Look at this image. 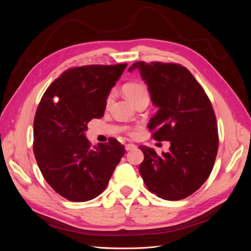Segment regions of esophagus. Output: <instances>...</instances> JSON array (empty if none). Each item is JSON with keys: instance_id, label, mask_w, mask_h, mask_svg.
Wrapping results in <instances>:
<instances>
[{"instance_id": "34e87169", "label": "esophagus", "mask_w": 251, "mask_h": 251, "mask_svg": "<svg viewBox=\"0 0 251 251\" xmlns=\"http://www.w3.org/2000/svg\"><path fill=\"white\" fill-rule=\"evenodd\" d=\"M135 148H136V146H135V144H133V143L126 144V151H131V150H133Z\"/></svg>"}]
</instances>
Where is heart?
Here are the masks:
<instances>
[{
  "mask_svg": "<svg viewBox=\"0 0 251 251\" xmlns=\"http://www.w3.org/2000/svg\"><path fill=\"white\" fill-rule=\"evenodd\" d=\"M124 93L133 103H136L142 98H149L150 93L148 87L140 81H131L124 86ZM114 93L110 92L107 97V102L110 103L113 100Z\"/></svg>",
  "mask_w": 251,
  "mask_h": 251,
  "instance_id": "heart-1",
  "label": "heart"
}]
</instances>
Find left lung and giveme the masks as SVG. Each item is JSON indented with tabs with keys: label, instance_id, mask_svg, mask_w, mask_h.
<instances>
[{
	"label": "left lung",
	"instance_id": "obj_1",
	"mask_svg": "<svg viewBox=\"0 0 251 251\" xmlns=\"http://www.w3.org/2000/svg\"><path fill=\"white\" fill-rule=\"evenodd\" d=\"M151 101L158 108L148 125L157 141H170V151L158 156L140 146L144 159L139 172L149 191L177 201L191 196L207 180L218 153L214 109L200 83L185 67L173 63L137 62Z\"/></svg>",
	"mask_w": 251,
	"mask_h": 251
}]
</instances>
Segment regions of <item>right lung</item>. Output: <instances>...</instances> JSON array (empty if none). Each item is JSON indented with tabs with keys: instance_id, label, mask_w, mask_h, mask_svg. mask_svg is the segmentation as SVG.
I'll list each match as a JSON object with an SVG mask.
<instances>
[{
	"instance_id": "add662e5",
	"label": "right lung",
	"mask_w": 251,
	"mask_h": 251,
	"mask_svg": "<svg viewBox=\"0 0 251 251\" xmlns=\"http://www.w3.org/2000/svg\"><path fill=\"white\" fill-rule=\"evenodd\" d=\"M126 64L66 70L44 93L33 121V151L47 183L64 198L85 202L100 196L126 153L115 138L92 144L88 123L101 118L111 89Z\"/></svg>"
}]
</instances>
